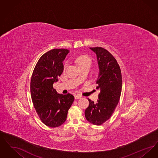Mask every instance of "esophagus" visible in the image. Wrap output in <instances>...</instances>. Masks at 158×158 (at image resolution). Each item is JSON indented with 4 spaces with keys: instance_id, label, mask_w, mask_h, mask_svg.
<instances>
[{
    "instance_id": "1",
    "label": "esophagus",
    "mask_w": 158,
    "mask_h": 158,
    "mask_svg": "<svg viewBox=\"0 0 158 158\" xmlns=\"http://www.w3.org/2000/svg\"><path fill=\"white\" fill-rule=\"evenodd\" d=\"M81 98H82V97L81 95H76L75 96V98L76 99H81Z\"/></svg>"
}]
</instances>
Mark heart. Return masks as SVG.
<instances>
[{
    "instance_id": "obj_1",
    "label": "heart",
    "mask_w": 158,
    "mask_h": 158,
    "mask_svg": "<svg viewBox=\"0 0 158 158\" xmlns=\"http://www.w3.org/2000/svg\"><path fill=\"white\" fill-rule=\"evenodd\" d=\"M76 61L80 69L86 67L90 68L91 66V60L88 57L85 56H82L77 57L76 60Z\"/></svg>"
}]
</instances>
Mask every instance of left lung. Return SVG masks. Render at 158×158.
<instances>
[{"label":"left lung","mask_w":158,"mask_h":158,"mask_svg":"<svg viewBox=\"0 0 158 158\" xmlns=\"http://www.w3.org/2000/svg\"><path fill=\"white\" fill-rule=\"evenodd\" d=\"M96 53L99 75L96 83L100 90L97 103L89 98V106L85 115L89 123L99 126L110 119L118 104L122 89V76L119 64L113 55L102 47H90Z\"/></svg>","instance_id":"obj_1"}]
</instances>
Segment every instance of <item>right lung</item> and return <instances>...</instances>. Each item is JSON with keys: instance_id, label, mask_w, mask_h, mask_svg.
<instances>
[{"instance_id": "1", "label": "right lung", "mask_w": 158, "mask_h": 158, "mask_svg": "<svg viewBox=\"0 0 158 158\" xmlns=\"http://www.w3.org/2000/svg\"><path fill=\"white\" fill-rule=\"evenodd\" d=\"M67 49L55 48L44 54L38 61L31 79V99L41 121L47 126L57 127L67 118L74 97L70 94H58L53 83L63 71V61Z\"/></svg>"}]
</instances>
